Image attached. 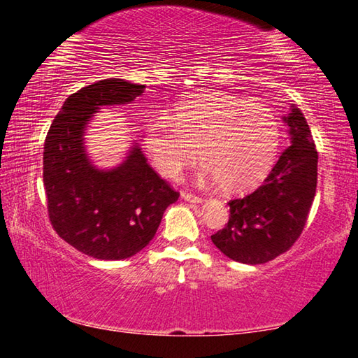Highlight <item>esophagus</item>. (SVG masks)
Instances as JSON below:
<instances>
[{"label":"esophagus","mask_w":358,"mask_h":358,"mask_svg":"<svg viewBox=\"0 0 358 358\" xmlns=\"http://www.w3.org/2000/svg\"><path fill=\"white\" fill-rule=\"evenodd\" d=\"M181 199H183V201H186V202H189V203H202V199L201 197L194 196V194H189V192H186V191L181 192Z\"/></svg>","instance_id":"34e87169"}]
</instances>
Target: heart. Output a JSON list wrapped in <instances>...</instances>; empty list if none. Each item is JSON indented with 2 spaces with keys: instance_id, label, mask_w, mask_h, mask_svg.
<instances>
[{
  "instance_id": "heart-1",
  "label": "heart",
  "mask_w": 358,
  "mask_h": 358,
  "mask_svg": "<svg viewBox=\"0 0 358 358\" xmlns=\"http://www.w3.org/2000/svg\"><path fill=\"white\" fill-rule=\"evenodd\" d=\"M156 171L177 180L201 157V180L243 191L259 183L273 164L281 129L276 115L259 102L227 93L181 101L166 115L147 120L142 134Z\"/></svg>"
}]
</instances>
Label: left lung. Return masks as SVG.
Returning a JSON list of instances; mask_svg holds the SVG:
<instances>
[{
    "instance_id": "left-lung-1",
    "label": "left lung",
    "mask_w": 358,
    "mask_h": 358,
    "mask_svg": "<svg viewBox=\"0 0 358 358\" xmlns=\"http://www.w3.org/2000/svg\"><path fill=\"white\" fill-rule=\"evenodd\" d=\"M290 145L256 191L227 205V226L211 235L224 256L257 265L286 252L305 227L317 183V151L296 106L282 117Z\"/></svg>"
}]
</instances>
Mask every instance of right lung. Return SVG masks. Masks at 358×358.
Returning <instances> with one entry per match:
<instances>
[{
    "label": "right lung",
    "instance_id": "obj_1",
    "mask_svg": "<svg viewBox=\"0 0 358 358\" xmlns=\"http://www.w3.org/2000/svg\"><path fill=\"white\" fill-rule=\"evenodd\" d=\"M145 85L108 78L88 85L64 101L44 143V186L48 217L64 241L87 256L121 260L153 240L175 192L147 164L131 141L124 159L99 169L85 136L102 107L131 104Z\"/></svg>",
    "mask_w": 358,
    "mask_h": 358
}]
</instances>
